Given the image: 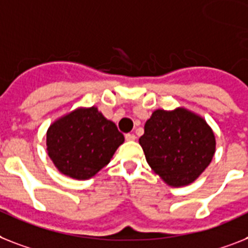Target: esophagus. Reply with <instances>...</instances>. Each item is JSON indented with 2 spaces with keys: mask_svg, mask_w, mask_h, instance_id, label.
<instances>
[{
  "mask_svg": "<svg viewBox=\"0 0 248 248\" xmlns=\"http://www.w3.org/2000/svg\"><path fill=\"white\" fill-rule=\"evenodd\" d=\"M125 139L126 140H136L137 137L136 134H133V133H128V134H125Z\"/></svg>",
  "mask_w": 248,
  "mask_h": 248,
  "instance_id": "34e87169",
  "label": "esophagus"
}]
</instances>
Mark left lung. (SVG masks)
<instances>
[{"mask_svg": "<svg viewBox=\"0 0 248 248\" xmlns=\"http://www.w3.org/2000/svg\"><path fill=\"white\" fill-rule=\"evenodd\" d=\"M139 144L151 169L173 187L194 183L212 162L216 137L202 116L184 108L155 110Z\"/></svg>", "mask_w": 248, "mask_h": 248, "instance_id": "obj_1", "label": "left lung"}]
</instances>
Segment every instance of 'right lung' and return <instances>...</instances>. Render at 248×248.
Masks as SVG:
<instances>
[{"label": "right lung", "instance_id": "obj_1", "mask_svg": "<svg viewBox=\"0 0 248 248\" xmlns=\"http://www.w3.org/2000/svg\"><path fill=\"white\" fill-rule=\"evenodd\" d=\"M124 136L97 108H78L55 120L46 132V151L59 172L87 180L104 169Z\"/></svg>", "mask_w": 248, "mask_h": 248}]
</instances>
